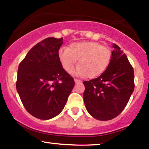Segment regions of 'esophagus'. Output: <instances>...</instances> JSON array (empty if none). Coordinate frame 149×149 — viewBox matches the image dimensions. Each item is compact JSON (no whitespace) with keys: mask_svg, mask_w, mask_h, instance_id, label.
Returning a JSON list of instances; mask_svg holds the SVG:
<instances>
[{"mask_svg":"<svg viewBox=\"0 0 149 149\" xmlns=\"http://www.w3.org/2000/svg\"><path fill=\"white\" fill-rule=\"evenodd\" d=\"M74 81H75V83H78L81 82V81L77 79V78H74Z\"/></svg>","mask_w":149,"mask_h":149,"instance_id":"1","label":"esophagus"}]
</instances>
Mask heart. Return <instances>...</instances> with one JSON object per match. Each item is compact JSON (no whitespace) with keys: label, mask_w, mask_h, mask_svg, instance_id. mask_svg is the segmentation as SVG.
<instances>
[{"label":"heart","mask_w":149,"mask_h":149,"mask_svg":"<svg viewBox=\"0 0 149 149\" xmlns=\"http://www.w3.org/2000/svg\"><path fill=\"white\" fill-rule=\"evenodd\" d=\"M61 66L67 72H71L78 60V66L73 73L78 76L93 78L105 71L111 59V51L107 47L95 42H73L67 48L58 52Z\"/></svg>","instance_id":"1"}]
</instances>
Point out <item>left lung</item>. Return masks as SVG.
Returning <instances> with one entry per match:
<instances>
[{
	"instance_id": "1",
	"label": "left lung",
	"mask_w": 149,
	"mask_h": 149,
	"mask_svg": "<svg viewBox=\"0 0 149 149\" xmlns=\"http://www.w3.org/2000/svg\"><path fill=\"white\" fill-rule=\"evenodd\" d=\"M110 62L98 78L83 82V100L96 120H110L125 109L134 89V73L126 54L115 44Z\"/></svg>"
}]
</instances>
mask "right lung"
Masks as SVG:
<instances>
[{"instance_id":"add662e5","label":"right lung","mask_w":149,"mask_h":149,"mask_svg":"<svg viewBox=\"0 0 149 149\" xmlns=\"http://www.w3.org/2000/svg\"><path fill=\"white\" fill-rule=\"evenodd\" d=\"M63 38L49 37L34 46L19 63L16 88L24 108L49 120L64 108L75 82L58 57Z\"/></svg>"}]
</instances>
